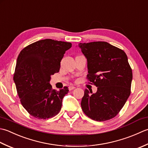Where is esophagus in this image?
<instances>
[{
	"instance_id": "esophagus-1",
	"label": "esophagus",
	"mask_w": 148,
	"mask_h": 148,
	"mask_svg": "<svg viewBox=\"0 0 148 148\" xmlns=\"http://www.w3.org/2000/svg\"><path fill=\"white\" fill-rule=\"evenodd\" d=\"M75 88V87L73 86H69V87H68V89H69V90H70V91H71V90L74 89Z\"/></svg>"
}]
</instances>
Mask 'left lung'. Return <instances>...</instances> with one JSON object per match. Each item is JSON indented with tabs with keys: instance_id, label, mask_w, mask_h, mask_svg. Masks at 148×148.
I'll use <instances>...</instances> for the list:
<instances>
[{
	"instance_id": "obj_1",
	"label": "left lung",
	"mask_w": 148,
	"mask_h": 148,
	"mask_svg": "<svg viewBox=\"0 0 148 148\" xmlns=\"http://www.w3.org/2000/svg\"><path fill=\"white\" fill-rule=\"evenodd\" d=\"M78 47L87 61V80L98 87L93 94L85 89L82 109L93 120H109L119 112L131 92L132 70L127 56L105 41L80 43Z\"/></svg>"
}]
</instances>
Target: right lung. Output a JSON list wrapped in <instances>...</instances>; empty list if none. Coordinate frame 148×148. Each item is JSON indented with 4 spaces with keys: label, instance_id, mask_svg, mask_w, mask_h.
Returning <instances> with one entry per match:
<instances>
[{
    "label": "right lung",
    "instance_id": "1",
    "mask_svg": "<svg viewBox=\"0 0 148 148\" xmlns=\"http://www.w3.org/2000/svg\"><path fill=\"white\" fill-rule=\"evenodd\" d=\"M71 47V43L46 39L27 46L18 56L13 76L17 93L22 106L36 118H51L61 109L68 87L57 91L50 80Z\"/></svg>",
    "mask_w": 148,
    "mask_h": 148
}]
</instances>
